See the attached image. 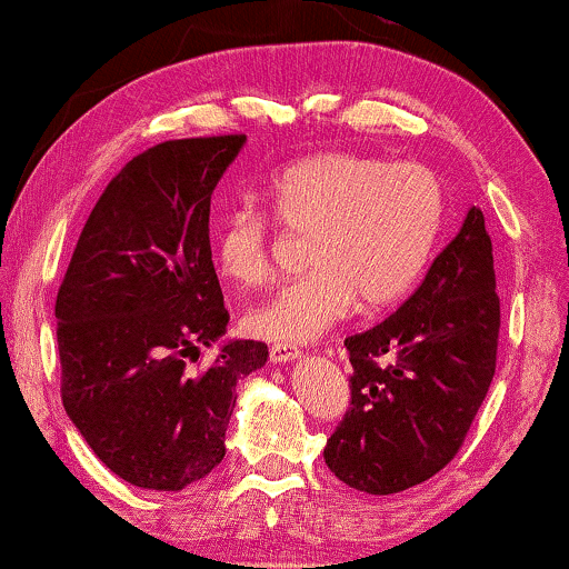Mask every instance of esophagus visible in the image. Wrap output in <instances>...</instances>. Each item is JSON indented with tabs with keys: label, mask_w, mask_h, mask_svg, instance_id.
<instances>
[{
	"label": "esophagus",
	"mask_w": 569,
	"mask_h": 569,
	"mask_svg": "<svg viewBox=\"0 0 569 569\" xmlns=\"http://www.w3.org/2000/svg\"><path fill=\"white\" fill-rule=\"evenodd\" d=\"M301 351L297 347H291V343H276V347L270 349V362L276 365H286V362H293V359H299Z\"/></svg>",
	"instance_id": "34e87169"
}]
</instances>
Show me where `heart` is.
Masks as SVG:
<instances>
[{"label":"heart","mask_w":569,"mask_h":569,"mask_svg":"<svg viewBox=\"0 0 569 569\" xmlns=\"http://www.w3.org/2000/svg\"><path fill=\"white\" fill-rule=\"evenodd\" d=\"M272 214L309 233L305 278L251 307L243 328L278 343H305L343 320L359 299L383 309L412 289L443 218L436 172L359 152H322L289 164L268 186ZM214 264L241 289L270 276V220L236 207L214 233Z\"/></svg>","instance_id":"heart-1"}]
</instances>
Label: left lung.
Wrapping results in <instances>:
<instances>
[{
	"label": "left lung",
	"instance_id": "obj_1",
	"mask_svg": "<svg viewBox=\"0 0 569 569\" xmlns=\"http://www.w3.org/2000/svg\"><path fill=\"white\" fill-rule=\"evenodd\" d=\"M499 326L491 239L480 207H470L420 289L380 326L343 341L355 368L351 407L322 451L330 472L386 496L443 470L493 380Z\"/></svg>",
	"mask_w": 569,
	"mask_h": 569
}]
</instances>
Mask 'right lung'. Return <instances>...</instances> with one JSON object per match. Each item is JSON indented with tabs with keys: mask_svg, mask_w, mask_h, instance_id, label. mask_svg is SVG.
I'll return each instance as SVG.
<instances>
[{
	"mask_svg": "<svg viewBox=\"0 0 569 569\" xmlns=\"http://www.w3.org/2000/svg\"><path fill=\"white\" fill-rule=\"evenodd\" d=\"M247 136L164 141L112 178L57 293L62 405L118 478L181 491L226 457L236 383L268 362L262 341H221L210 371L186 358L226 336L210 201Z\"/></svg>",
	"mask_w": 569,
	"mask_h": 569,
	"instance_id": "1",
	"label": "right lung"
}]
</instances>
